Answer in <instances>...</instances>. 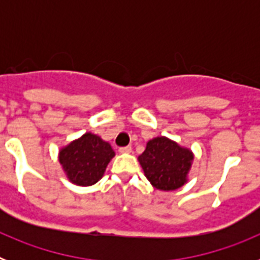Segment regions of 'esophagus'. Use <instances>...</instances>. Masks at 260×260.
<instances>
[{
	"instance_id": "1",
	"label": "esophagus",
	"mask_w": 260,
	"mask_h": 260,
	"mask_svg": "<svg viewBox=\"0 0 260 260\" xmlns=\"http://www.w3.org/2000/svg\"><path fill=\"white\" fill-rule=\"evenodd\" d=\"M119 153H130L132 152V147L127 146V147H121L118 150Z\"/></svg>"
}]
</instances>
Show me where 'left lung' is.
Here are the masks:
<instances>
[{
  "label": "left lung",
  "mask_w": 260,
  "mask_h": 260,
  "mask_svg": "<svg viewBox=\"0 0 260 260\" xmlns=\"http://www.w3.org/2000/svg\"><path fill=\"white\" fill-rule=\"evenodd\" d=\"M194 153L167 137L147 142L146 150L138 157L146 178L161 191H173L187 182Z\"/></svg>",
  "instance_id": "8db88e82"
}]
</instances>
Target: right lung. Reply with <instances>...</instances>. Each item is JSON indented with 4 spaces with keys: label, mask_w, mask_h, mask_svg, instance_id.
<instances>
[{
    "label": "right lung",
    "mask_w": 260,
    "mask_h": 260,
    "mask_svg": "<svg viewBox=\"0 0 260 260\" xmlns=\"http://www.w3.org/2000/svg\"><path fill=\"white\" fill-rule=\"evenodd\" d=\"M114 151L99 135L86 133L58 152L59 164L68 180L78 186L95 185L102 180Z\"/></svg>",
    "instance_id": "right-lung-1"
}]
</instances>
